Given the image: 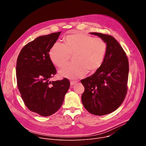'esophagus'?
I'll return each mask as SVG.
<instances>
[{
    "label": "esophagus",
    "mask_w": 146,
    "mask_h": 146,
    "mask_svg": "<svg viewBox=\"0 0 146 146\" xmlns=\"http://www.w3.org/2000/svg\"><path fill=\"white\" fill-rule=\"evenodd\" d=\"M77 82V81H70V85L71 86H73L75 84H76Z\"/></svg>",
    "instance_id": "obj_1"
}]
</instances>
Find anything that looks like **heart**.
I'll return each mask as SVG.
<instances>
[{"label":"heart","instance_id":"b5f03b06","mask_svg":"<svg viewBox=\"0 0 146 146\" xmlns=\"http://www.w3.org/2000/svg\"><path fill=\"white\" fill-rule=\"evenodd\" d=\"M65 44L56 43L50 49L49 55L58 67H64L73 56L74 63L60 70L62 76L77 78L84 77L87 71L94 73L98 70L107 52V43L103 40L81 33L66 36Z\"/></svg>","mask_w":146,"mask_h":146}]
</instances>
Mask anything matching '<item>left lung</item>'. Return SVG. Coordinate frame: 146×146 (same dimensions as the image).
Returning <instances> with one entry per match:
<instances>
[{"instance_id":"8db88e82","label":"left lung","mask_w":146,"mask_h":146,"mask_svg":"<svg viewBox=\"0 0 146 146\" xmlns=\"http://www.w3.org/2000/svg\"><path fill=\"white\" fill-rule=\"evenodd\" d=\"M90 33L105 41L108 50L100 68L81 80L85 88L81 100L89 113L103 115L117 110L125 98L129 63L126 53L114 37L100 33Z\"/></svg>"}]
</instances>
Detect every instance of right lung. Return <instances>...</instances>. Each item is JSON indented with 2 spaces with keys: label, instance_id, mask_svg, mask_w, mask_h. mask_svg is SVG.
<instances>
[{
  "label": "right lung",
  "instance_id": "1",
  "mask_svg": "<svg viewBox=\"0 0 146 146\" xmlns=\"http://www.w3.org/2000/svg\"><path fill=\"white\" fill-rule=\"evenodd\" d=\"M61 32L41 36L25 45L18 56L17 86L26 106L41 116H50L62 105L69 87L67 78L51 81L56 69L50 49Z\"/></svg>",
  "mask_w": 146,
  "mask_h": 146
}]
</instances>
